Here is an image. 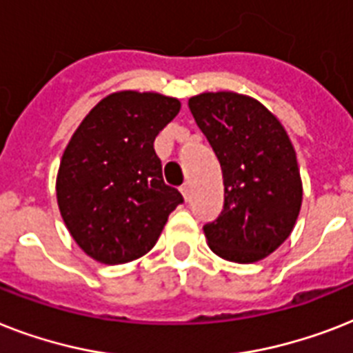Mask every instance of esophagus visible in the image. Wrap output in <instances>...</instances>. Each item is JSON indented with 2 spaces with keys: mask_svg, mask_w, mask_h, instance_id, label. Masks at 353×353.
<instances>
[{
  "mask_svg": "<svg viewBox=\"0 0 353 353\" xmlns=\"http://www.w3.org/2000/svg\"><path fill=\"white\" fill-rule=\"evenodd\" d=\"M190 190H192L190 183H188V181L183 183V185H181V194H183V196H185V199H188V197H190Z\"/></svg>",
  "mask_w": 353,
  "mask_h": 353,
  "instance_id": "34e87169",
  "label": "esophagus"
}]
</instances>
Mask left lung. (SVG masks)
Here are the masks:
<instances>
[{
    "instance_id": "left-lung-1",
    "label": "left lung",
    "mask_w": 353,
    "mask_h": 353,
    "mask_svg": "<svg viewBox=\"0 0 353 353\" xmlns=\"http://www.w3.org/2000/svg\"><path fill=\"white\" fill-rule=\"evenodd\" d=\"M188 107L223 170L225 206L203 226L210 250L234 263L265 259L292 234L303 201L290 137L250 96L205 92Z\"/></svg>"
}]
</instances>
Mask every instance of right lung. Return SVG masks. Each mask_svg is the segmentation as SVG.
I'll list each match as a JSON object with an SVG mask.
<instances>
[{
    "label": "right lung",
    "instance_id": "1",
    "mask_svg": "<svg viewBox=\"0 0 353 353\" xmlns=\"http://www.w3.org/2000/svg\"><path fill=\"white\" fill-rule=\"evenodd\" d=\"M181 103L156 92L121 90L88 112L63 152L56 179L59 212L87 256L121 265L154 248L183 203L163 181L154 139Z\"/></svg>",
    "mask_w": 353,
    "mask_h": 353
}]
</instances>
